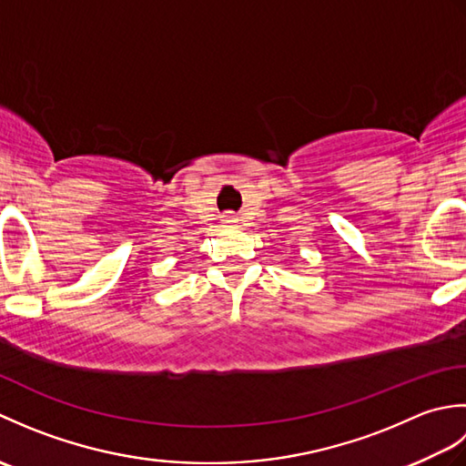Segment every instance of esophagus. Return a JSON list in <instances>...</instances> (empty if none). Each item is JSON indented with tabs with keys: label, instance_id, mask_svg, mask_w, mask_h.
Wrapping results in <instances>:
<instances>
[{
	"label": "esophagus",
	"instance_id": "1",
	"mask_svg": "<svg viewBox=\"0 0 466 466\" xmlns=\"http://www.w3.org/2000/svg\"><path fill=\"white\" fill-rule=\"evenodd\" d=\"M224 222H228V224L236 222V216H234V214H226V216H224Z\"/></svg>",
	"mask_w": 466,
	"mask_h": 466
}]
</instances>
